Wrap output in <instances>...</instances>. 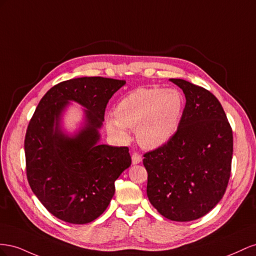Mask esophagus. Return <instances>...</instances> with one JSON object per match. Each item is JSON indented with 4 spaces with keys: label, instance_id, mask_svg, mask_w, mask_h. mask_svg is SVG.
<instances>
[{
    "label": "esophagus",
    "instance_id": "34e87169",
    "mask_svg": "<svg viewBox=\"0 0 256 256\" xmlns=\"http://www.w3.org/2000/svg\"><path fill=\"white\" fill-rule=\"evenodd\" d=\"M142 156H140V154H138V153L134 152L133 156H132V163H133L134 165H136V164H140V163L142 162Z\"/></svg>",
    "mask_w": 256,
    "mask_h": 256
}]
</instances>
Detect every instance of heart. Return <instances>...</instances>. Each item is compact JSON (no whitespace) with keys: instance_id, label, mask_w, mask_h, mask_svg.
<instances>
[{"instance_id":"b5f03b06","label":"heart","mask_w":256,"mask_h":256,"mask_svg":"<svg viewBox=\"0 0 256 256\" xmlns=\"http://www.w3.org/2000/svg\"><path fill=\"white\" fill-rule=\"evenodd\" d=\"M184 108L182 94L172 88H140L124 96L108 116L106 128L122 142L128 140V128H136L137 140L146 149L168 142L181 121Z\"/></svg>"}]
</instances>
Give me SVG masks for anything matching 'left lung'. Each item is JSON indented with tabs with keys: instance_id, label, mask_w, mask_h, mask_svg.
Masks as SVG:
<instances>
[{
	"instance_id": "1",
	"label": "left lung",
	"mask_w": 256,
	"mask_h": 256,
	"mask_svg": "<svg viewBox=\"0 0 256 256\" xmlns=\"http://www.w3.org/2000/svg\"><path fill=\"white\" fill-rule=\"evenodd\" d=\"M186 107L172 140L147 152V195L158 212L177 222L207 214L222 200L232 168V132L220 102L184 79Z\"/></svg>"
}]
</instances>
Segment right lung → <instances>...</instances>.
<instances>
[{
	"label": "right lung",
	"mask_w": 256,
	"mask_h": 256,
	"mask_svg": "<svg viewBox=\"0 0 256 256\" xmlns=\"http://www.w3.org/2000/svg\"><path fill=\"white\" fill-rule=\"evenodd\" d=\"M126 80L82 77L56 84L42 96L24 140L26 177L33 193L51 214L86 224L104 212L114 181L130 166L128 147L100 144L108 100ZM70 101L85 109L74 134L62 128Z\"/></svg>",
	"instance_id": "1"
}]
</instances>
